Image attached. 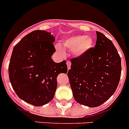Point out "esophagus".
Returning <instances> with one entry per match:
<instances>
[{
    "mask_svg": "<svg viewBox=\"0 0 129 129\" xmlns=\"http://www.w3.org/2000/svg\"><path fill=\"white\" fill-rule=\"evenodd\" d=\"M67 67H68V70L70 69V67H71V62L70 61H67Z\"/></svg>",
    "mask_w": 129,
    "mask_h": 129,
    "instance_id": "1",
    "label": "esophagus"
}]
</instances>
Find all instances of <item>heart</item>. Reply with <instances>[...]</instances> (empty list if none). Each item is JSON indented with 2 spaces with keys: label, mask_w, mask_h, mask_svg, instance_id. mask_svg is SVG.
I'll return each mask as SVG.
<instances>
[{
  "label": "heart",
  "mask_w": 129,
  "mask_h": 129,
  "mask_svg": "<svg viewBox=\"0 0 129 129\" xmlns=\"http://www.w3.org/2000/svg\"><path fill=\"white\" fill-rule=\"evenodd\" d=\"M94 40L92 36L87 35H72L67 37L61 42V47L72 51V53L76 57H80L87 53L93 47ZM59 53L64 55L63 49L60 46L55 47Z\"/></svg>",
  "instance_id": "1"
}]
</instances>
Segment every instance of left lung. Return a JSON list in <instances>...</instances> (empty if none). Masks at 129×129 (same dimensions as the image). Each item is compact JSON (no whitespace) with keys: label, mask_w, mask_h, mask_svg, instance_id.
<instances>
[{"label":"left lung","mask_w":129,"mask_h":129,"mask_svg":"<svg viewBox=\"0 0 129 129\" xmlns=\"http://www.w3.org/2000/svg\"><path fill=\"white\" fill-rule=\"evenodd\" d=\"M96 33L94 48L71 59L67 74L75 101L91 108L101 106L112 96L121 72V57L114 44L102 33Z\"/></svg>","instance_id":"left-lung-1"}]
</instances>
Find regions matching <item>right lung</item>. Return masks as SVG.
<instances>
[{
  "instance_id": "1",
  "label": "right lung",
  "mask_w": 129,
  "mask_h": 129,
  "mask_svg": "<svg viewBox=\"0 0 129 129\" xmlns=\"http://www.w3.org/2000/svg\"><path fill=\"white\" fill-rule=\"evenodd\" d=\"M55 37L46 30H34L15 45L8 72L17 96L35 106L48 104L53 98L59 74L67 73V61L55 62Z\"/></svg>"
}]
</instances>
